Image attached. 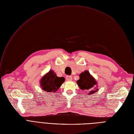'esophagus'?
Returning a JSON list of instances; mask_svg holds the SVG:
<instances>
[{"label":"esophagus","instance_id":"obj_1","mask_svg":"<svg viewBox=\"0 0 134 134\" xmlns=\"http://www.w3.org/2000/svg\"><path fill=\"white\" fill-rule=\"evenodd\" d=\"M72 79V77L71 76H66V80L67 81H71Z\"/></svg>","mask_w":134,"mask_h":134}]
</instances>
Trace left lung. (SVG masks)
I'll return each mask as SVG.
<instances>
[{
    "label": "left lung",
    "mask_w": 134,
    "mask_h": 134,
    "mask_svg": "<svg viewBox=\"0 0 134 134\" xmlns=\"http://www.w3.org/2000/svg\"><path fill=\"white\" fill-rule=\"evenodd\" d=\"M77 83L81 90L90 91L88 94H93L98 91V89L94 90V86L97 85L96 81L88 71H85L80 75V80L77 81Z\"/></svg>",
    "instance_id": "1"
}]
</instances>
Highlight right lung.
<instances>
[{"instance_id":"obj_1","label":"right lung","mask_w":134,"mask_h":134,"mask_svg":"<svg viewBox=\"0 0 134 134\" xmlns=\"http://www.w3.org/2000/svg\"><path fill=\"white\" fill-rule=\"evenodd\" d=\"M64 81V77H58L55 72L51 70L42 78L40 81V85L43 91L52 93L58 91Z\"/></svg>"}]
</instances>
